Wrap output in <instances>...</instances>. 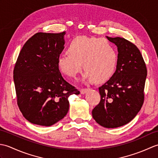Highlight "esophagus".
Instances as JSON below:
<instances>
[{"instance_id": "obj_1", "label": "esophagus", "mask_w": 158, "mask_h": 158, "mask_svg": "<svg viewBox=\"0 0 158 158\" xmlns=\"http://www.w3.org/2000/svg\"><path fill=\"white\" fill-rule=\"evenodd\" d=\"M88 88H82V89H80V92H81V94H84L85 93L88 92Z\"/></svg>"}]
</instances>
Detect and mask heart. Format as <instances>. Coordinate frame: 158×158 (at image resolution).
<instances>
[{
  "instance_id": "obj_1",
  "label": "heart",
  "mask_w": 158,
  "mask_h": 158,
  "mask_svg": "<svg viewBox=\"0 0 158 158\" xmlns=\"http://www.w3.org/2000/svg\"><path fill=\"white\" fill-rule=\"evenodd\" d=\"M67 52L58 56L57 66L60 72L75 77L81 69L83 78L94 83L108 81L115 73L117 53L111 43L94 36H78L70 41Z\"/></svg>"
}]
</instances>
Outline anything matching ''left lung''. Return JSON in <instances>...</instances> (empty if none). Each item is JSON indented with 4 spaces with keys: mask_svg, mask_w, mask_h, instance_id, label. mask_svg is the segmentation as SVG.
Here are the masks:
<instances>
[{
    "mask_svg": "<svg viewBox=\"0 0 158 158\" xmlns=\"http://www.w3.org/2000/svg\"><path fill=\"white\" fill-rule=\"evenodd\" d=\"M106 38L117 47V65L111 78L99 88L100 101L92 117L101 126L115 128L129 123L141 109L147 70L135 44L121 37Z\"/></svg>",
    "mask_w": 158,
    "mask_h": 158,
    "instance_id": "left-lung-1",
    "label": "left lung"
}]
</instances>
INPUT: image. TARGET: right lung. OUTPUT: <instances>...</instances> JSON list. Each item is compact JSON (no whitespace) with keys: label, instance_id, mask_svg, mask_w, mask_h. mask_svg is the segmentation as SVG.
I'll return each mask as SVG.
<instances>
[{"label":"right lung","instance_id":"right-lung-1","mask_svg":"<svg viewBox=\"0 0 158 158\" xmlns=\"http://www.w3.org/2000/svg\"><path fill=\"white\" fill-rule=\"evenodd\" d=\"M60 33L38 32L23 46L13 70L17 102L23 116L32 123L50 126L69 111V97L79 94L63 78L57 60L64 48Z\"/></svg>","mask_w":158,"mask_h":158}]
</instances>
